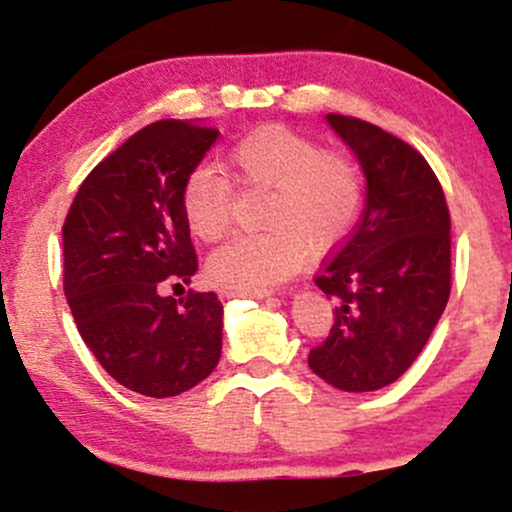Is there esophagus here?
Wrapping results in <instances>:
<instances>
[{
    "label": "esophagus",
    "mask_w": 512,
    "mask_h": 512,
    "mask_svg": "<svg viewBox=\"0 0 512 512\" xmlns=\"http://www.w3.org/2000/svg\"><path fill=\"white\" fill-rule=\"evenodd\" d=\"M220 297H223V299H235V297H252V299H262V297H270V292H247V289H233V287H225V289H220Z\"/></svg>",
    "instance_id": "esophagus-1"
}]
</instances>
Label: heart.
I'll use <instances>...</instances> for the list:
<instances>
[{
  "label": "heart",
  "mask_w": 512,
  "mask_h": 512,
  "mask_svg": "<svg viewBox=\"0 0 512 512\" xmlns=\"http://www.w3.org/2000/svg\"><path fill=\"white\" fill-rule=\"evenodd\" d=\"M235 179L270 191L262 223L270 230L242 235L215 250L208 274L223 287L267 292L297 272L306 250L321 252L346 235L363 198L351 154L321 149L306 134L262 127L228 152ZM181 203L188 228L203 242L225 238L233 223V188L211 164L186 176Z\"/></svg>",
  "instance_id": "heart-1"
}]
</instances>
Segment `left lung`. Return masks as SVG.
<instances>
[{
    "instance_id": "1",
    "label": "left lung",
    "mask_w": 512,
    "mask_h": 512,
    "mask_svg": "<svg viewBox=\"0 0 512 512\" xmlns=\"http://www.w3.org/2000/svg\"><path fill=\"white\" fill-rule=\"evenodd\" d=\"M358 157L365 208L316 287L336 301L309 368L343 392L395 383L427 346L451 292V218L427 159L385 129L326 115Z\"/></svg>"
}]
</instances>
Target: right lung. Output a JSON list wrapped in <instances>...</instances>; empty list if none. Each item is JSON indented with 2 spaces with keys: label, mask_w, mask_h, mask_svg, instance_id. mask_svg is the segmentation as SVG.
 I'll return each mask as SVG.
<instances>
[{
  "label": "right lung",
  "mask_w": 512,
  "mask_h": 512,
  "mask_svg": "<svg viewBox=\"0 0 512 512\" xmlns=\"http://www.w3.org/2000/svg\"><path fill=\"white\" fill-rule=\"evenodd\" d=\"M218 134L188 120L139 129L90 171L63 225L75 326L102 368L139 395H181L220 360V299L164 294L198 270L181 191Z\"/></svg>",
  "instance_id": "right-lung-1"
}]
</instances>
